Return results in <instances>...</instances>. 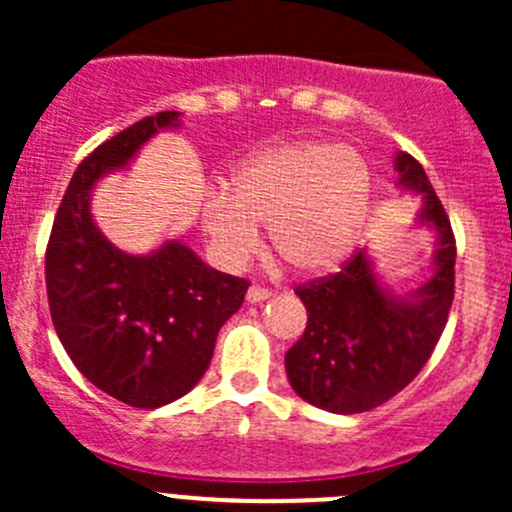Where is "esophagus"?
<instances>
[{
	"label": "esophagus",
	"mask_w": 512,
	"mask_h": 512,
	"mask_svg": "<svg viewBox=\"0 0 512 512\" xmlns=\"http://www.w3.org/2000/svg\"><path fill=\"white\" fill-rule=\"evenodd\" d=\"M272 292L265 287H250L247 289V302L250 304H257V302H265V299H270Z\"/></svg>",
	"instance_id": "esophagus-1"
}]
</instances>
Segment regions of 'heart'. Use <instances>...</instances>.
I'll list each match as a JSON object with an SVG mask.
<instances>
[{
    "mask_svg": "<svg viewBox=\"0 0 512 512\" xmlns=\"http://www.w3.org/2000/svg\"><path fill=\"white\" fill-rule=\"evenodd\" d=\"M364 158L349 146L299 141L255 153L230 175V193L200 205V230L215 260L240 267L270 227L277 257L299 275L334 270L352 250L369 208Z\"/></svg>",
    "mask_w": 512,
    "mask_h": 512,
    "instance_id": "heart-1",
    "label": "heart"
}]
</instances>
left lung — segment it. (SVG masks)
<instances>
[{
  "label": "left lung",
  "mask_w": 512,
  "mask_h": 512,
  "mask_svg": "<svg viewBox=\"0 0 512 512\" xmlns=\"http://www.w3.org/2000/svg\"><path fill=\"white\" fill-rule=\"evenodd\" d=\"M396 188L423 198L416 225L436 235L431 275L411 292H394L359 250L337 275L297 287L307 329L285 354L294 394L332 414L381 406L416 379L446 327L456 282L451 220L416 158L399 153Z\"/></svg>",
  "instance_id": "left-lung-1"
}]
</instances>
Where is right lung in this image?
Wrapping results in <instances>:
<instances>
[{"label": "right lung", "instance_id": "add662e5", "mask_svg": "<svg viewBox=\"0 0 512 512\" xmlns=\"http://www.w3.org/2000/svg\"><path fill=\"white\" fill-rule=\"evenodd\" d=\"M180 116L160 111L101 143L76 168L46 247L51 322L66 354L96 389L136 409H160L203 379L220 327L247 292L245 280L208 267L180 240L148 255L121 250L91 213L98 180L131 168Z\"/></svg>", "mask_w": 512, "mask_h": 512}]
</instances>
